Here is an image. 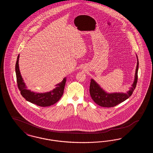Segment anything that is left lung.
Masks as SVG:
<instances>
[{
    "mask_svg": "<svg viewBox=\"0 0 153 153\" xmlns=\"http://www.w3.org/2000/svg\"><path fill=\"white\" fill-rule=\"evenodd\" d=\"M137 58V65L136 67L135 77L130 90L127 93L114 92L107 93L92 79L91 80L89 93L92 100L99 105L103 107H112L117 104L123 102L131 96L133 91L136 87L138 81V58Z\"/></svg>",
    "mask_w": 153,
    "mask_h": 153,
    "instance_id": "obj_1",
    "label": "left lung"
}]
</instances>
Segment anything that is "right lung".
<instances>
[{"label":"right lung","mask_w":153,"mask_h":153,"mask_svg":"<svg viewBox=\"0 0 153 153\" xmlns=\"http://www.w3.org/2000/svg\"><path fill=\"white\" fill-rule=\"evenodd\" d=\"M19 54L17 57L15 64V73L18 87L21 91L22 96L27 101L40 107L51 106L59 101L64 93L66 78L64 77L61 82L56 85V87L49 92L37 93L31 91L27 88L22 78L19 68Z\"/></svg>","instance_id":"add662e5"}]
</instances>
